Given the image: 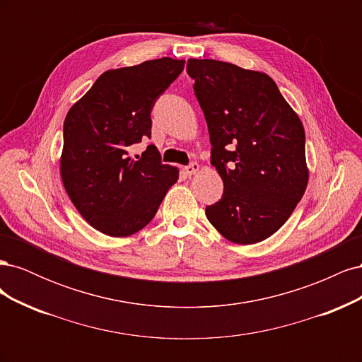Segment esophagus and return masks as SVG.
<instances>
[{
    "label": "esophagus",
    "instance_id": "obj_1",
    "mask_svg": "<svg viewBox=\"0 0 362 362\" xmlns=\"http://www.w3.org/2000/svg\"><path fill=\"white\" fill-rule=\"evenodd\" d=\"M182 170H184V173H185V175H189V177H192V175H194L196 172L199 170V164L193 161V163H190V164H189V166H185Z\"/></svg>",
    "mask_w": 362,
    "mask_h": 362
}]
</instances>
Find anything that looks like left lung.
<instances>
[{
    "instance_id": "left-lung-1",
    "label": "left lung",
    "mask_w": 362,
    "mask_h": 362,
    "mask_svg": "<svg viewBox=\"0 0 362 362\" xmlns=\"http://www.w3.org/2000/svg\"><path fill=\"white\" fill-rule=\"evenodd\" d=\"M187 72L223 180L222 199L205 216L229 242H262L287 222L308 184L303 125L267 74L211 59H189Z\"/></svg>"
}]
</instances>
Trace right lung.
Here are the masks:
<instances>
[{"mask_svg":"<svg viewBox=\"0 0 362 362\" xmlns=\"http://www.w3.org/2000/svg\"><path fill=\"white\" fill-rule=\"evenodd\" d=\"M184 63L163 57L107 71L64 119V190L86 222L103 234L128 237L145 228L178 180V169L163 164L154 145L139 160L129 157V149L151 137L152 107Z\"/></svg>","mask_w":362,"mask_h":362,"instance_id":"add662e5","label":"right lung"}]
</instances>
